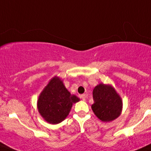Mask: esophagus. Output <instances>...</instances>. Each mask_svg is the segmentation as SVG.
<instances>
[{
    "label": "esophagus",
    "instance_id": "1",
    "mask_svg": "<svg viewBox=\"0 0 151 151\" xmlns=\"http://www.w3.org/2000/svg\"><path fill=\"white\" fill-rule=\"evenodd\" d=\"M81 99H83V101H85L86 99V94H83V95H81Z\"/></svg>",
    "mask_w": 151,
    "mask_h": 151
}]
</instances>
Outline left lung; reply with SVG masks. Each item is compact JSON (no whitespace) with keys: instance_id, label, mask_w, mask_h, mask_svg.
<instances>
[{"instance_id":"left-lung-1","label":"left lung","mask_w":151,"mask_h":151,"mask_svg":"<svg viewBox=\"0 0 151 151\" xmlns=\"http://www.w3.org/2000/svg\"><path fill=\"white\" fill-rule=\"evenodd\" d=\"M94 103L92 109L96 116L103 122H110L120 115L123 102L120 96L111 85L100 83L92 92Z\"/></svg>"}]
</instances>
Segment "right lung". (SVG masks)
<instances>
[{
    "label": "right lung",
    "mask_w": 151,
    "mask_h": 151,
    "mask_svg": "<svg viewBox=\"0 0 151 151\" xmlns=\"http://www.w3.org/2000/svg\"><path fill=\"white\" fill-rule=\"evenodd\" d=\"M79 101V98L68 91L59 77H54L39 96L37 108L46 121L57 124L67 117L73 104Z\"/></svg>",
    "instance_id": "1"
}]
</instances>
